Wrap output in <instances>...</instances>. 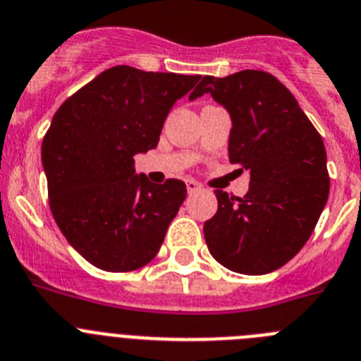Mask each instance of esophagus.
<instances>
[{"label":"esophagus","instance_id":"esophagus-1","mask_svg":"<svg viewBox=\"0 0 361 361\" xmlns=\"http://www.w3.org/2000/svg\"><path fill=\"white\" fill-rule=\"evenodd\" d=\"M185 185H187V190H189L190 194L198 192V190L202 189V185H200L198 181H194V180H187V181H185Z\"/></svg>","mask_w":361,"mask_h":361}]
</instances>
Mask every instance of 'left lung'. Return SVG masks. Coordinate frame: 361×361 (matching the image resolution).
Segmentation results:
<instances>
[{"label":"left lung","instance_id":"obj_1","mask_svg":"<svg viewBox=\"0 0 361 361\" xmlns=\"http://www.w3.org/2000/svg\"><path fill=\"white\" fill-rule=\"evenodd\" d=\"M205 92L233 118L228 159L250 171L243 198L214 190L218 211L203 225L207 247L231 271L267 274L300 252L327 203L324 140L290 90L269 72L203 76L190 99Z\"/></svg>","mask_w":361,"mask_h":361}]
</instances>
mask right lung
Returning <instances> with one entry per match:
<instances>
[{"mask_svg":"<svg viewBox=\"0 0 361 361\" xmlns=\"http://www.w3.org/2000/svg\"><path fill=\"white\" fill-rule=\"evenodd\" d=\"M198 80L118 65L56 111L42 143L50 212L94 267L136 271L158 255L187 189L136 176L134 156L158 145L172 105Z\"/></svg>","mask_w":361,"mask_h":361,"instance_id":"obj_1","label":"right lung"}]
</instances>
